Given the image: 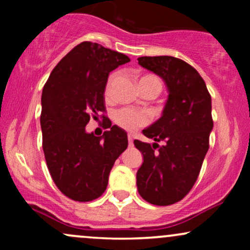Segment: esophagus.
Here are the masks:
<instances>
[{
	"instance_id": "esophagus-1",
	"label": "esophagus",
	"mask_w": 250,
	"mask_h": 250,
	"mask_svg": "<svg viewBox=\"0 0 250 250\" xmlns=\"http://www.w3.org/2000/svg\"><path fill=\"white\" fill-rule=\"evenodd\" d=\"M133 140H134L133 135L128 134V142H129V146H133Z\"/></svg>"
}]
</instances>
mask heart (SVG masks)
Returning <instances> with one entry per match:
<instances>
[{
	"label": "heart",
	"mask_w": 250,
	"mask_h": 250,
	"mask_svg": "<svg viewBox=\"0 0 250 250\" xmlns=\"http://www.w3.org/2000/svg\"><path fill=\"white\" fill-rule=\"evenodd\" d=\"M117 79V74L113 73L110 76L108 77L107 82H105L104 85V96L109 99L111 96V93H113V87L114 83H115ZM147 80H155L160 83V87H161V82L156 79V77L153 76H145L140 80L141 81H147ZM114 122L119 125L120 128L125 129V130H135V129L142 127L146 123L148 122V116L147 114L143 113V111H137L134 110V109L130 108H121L117 109V110L114 113Z\"/></svg>",
	"instance_id": "1"
}]
</instances>
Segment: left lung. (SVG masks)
<instances>
[{
  "mask_svg": "<svg viewBox=\"0 0 250 250\" xmlns=\"http://www.w3.org/2000/svg\"><path fill=\"white\" fill-rule=\"evenodd\" d=\"M139 64L161 76L169 95L162 116L143 129L155 143L135 140L143 155L136 185L142 199L169 206L187 195L199 177L213 129L211 97L197 70L173 56L139 57ZM163 141L159 146L156 142Z\"/></svg>",
  "mask_w": 250,
  "mask_h": 250,
  "instance_id": "1",
  "label": "left lung"
}]
</instances>
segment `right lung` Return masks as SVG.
Segmentation results:
<instances>
[{
	"instance_id": "obj_1",
	"label": "right lung",
	"mask_w": 250,
	"mask_h": 250,
	"mask_svg": "<svg viewBox=\"0 0 250 250\" xmlns=\"http://www.w3.org/2000/svg\"><path fill=\"white\" fill-rule=\"evenodd\" d=\"M130 61L127 55L82 42L56 64L42 91V148L51 179L62 194L88 202L100 197L117 157L128 147L127 133L104 115V85L109 73ZM101 138L85 131L100 113Z\"/></svg>"
}]
</instances>
